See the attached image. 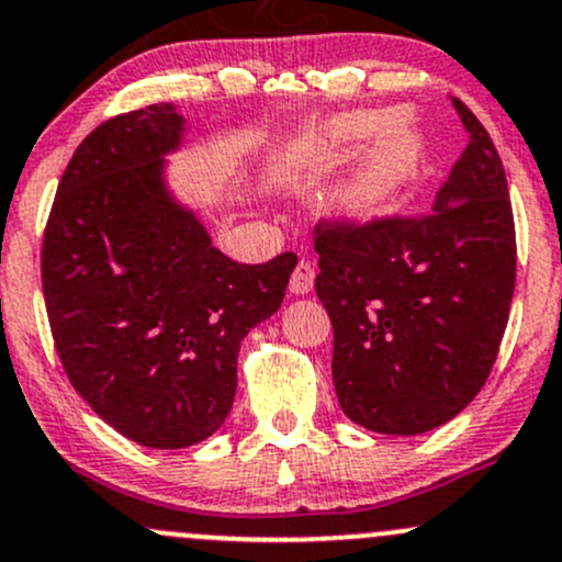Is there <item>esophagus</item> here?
<instances>
[{
    "instance_id": "obj_1",
    "label": "esophagus",
    "mask_w": 562,
    "mask_h": 562,
    "mask_svg": "<svg viewBox=\"0 0 562 562\" xmlns=\"http://www.w3.org/2000/svg\"><path fill=\"white\" fill-rule=\"evenodd\" d=\"M312 288H314V267L310 261H299L291 274V293L306 295Z\"/></svg>"
}]
</instances>
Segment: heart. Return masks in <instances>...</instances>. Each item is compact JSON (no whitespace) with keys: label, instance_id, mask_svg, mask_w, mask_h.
I'll use <instances>...</instances> for the list:
<instances>
[{"label":"heart","instance_id":"1","mask_svg":"<svg viewBox=\"0 0 562 562\" xmlns=\"http://www.w3.org/2000/svg\"><path fill=\"white\" fill-rule=\"evenodd\" d=\"M371 140L357 168L333 189L330 211L349 226H368L394 207L416 181L427 144L405 111L357 109L319 122L301 135V154L336 159Z\"/></svg>","mask_w":562,"mask_h":562}]
</instances>
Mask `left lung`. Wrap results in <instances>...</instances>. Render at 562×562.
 Returning <instances> with one entry per match:
<instances>
[{
	"instance_id": "left-lung-1",
	"label": "left lung",
	"mask_w": 562,
	"mask_h": 562,
	"mask_svg": "<svg viewBox=\"0 0 562 562\" xmlns=\"http://www.w3.org/2000/svg\"><path fill=\"white\" fill-rule=\"evenodd\" d=\"M470 133L422 218L317 226L314 288L333 323V384L355 424L422 435L483 390L515 293V218L502 157L459 98Z\"/></svg>"
}]
</instances>
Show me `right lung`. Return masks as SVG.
<instances>
[{"label": "right lung", "instance_id": "add662e5", "mask_svg": "<svg viewBox=\"0 0 562 562\" xmlns=\"http://www.w3.org/2000/svg\"><path fill=\"white\" fill-rule=\"evenodd\" d=\"M172 103L120 114L74 151L58 183L42 291L64 371L103 422L146 448L211 437L237 392L239 344L285 299L295 252L237 263L170 194Z\"/></svg>", "mask_w": 562, "mask_h": 562}]
</instances>
